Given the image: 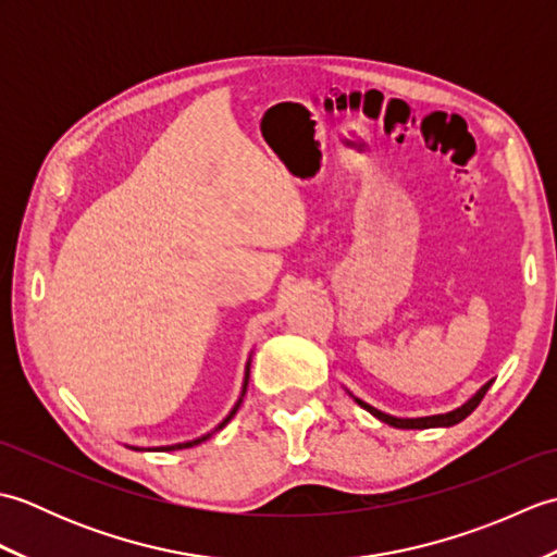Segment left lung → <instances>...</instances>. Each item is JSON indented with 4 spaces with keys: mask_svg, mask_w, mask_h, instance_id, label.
<instances>
[{
    "mask_svg": "<svg viewBox=\"0 0 557 557\" xmlns=\"http://www.w3.org/2000/svg\"><path fill=\"white\" fill-rule=\"evenodd\" d=\"M493 385V381H488V383H483L474 395H471L465 405L461 407H457V409H453V411H445V413H433V417H417V419H401V417H393V413H385V411H381V409H375V407H371L369 401H363V399H359V397H354L349 389V397H354V401H357L359 407H363L366 411L369 413H373V417L377 419V421H383V423H387V425H395V429H437V425H441V429H447V425H455V423H459V421H465L471 411H474L476 407H479V401L483 399V395L488 393V387Z\"/></svg>",
    "mask_w": 557,
    "mask_h": 557,
    "instance_id": "left-lung-1",
    "label": "left lung"
}]
</instances>
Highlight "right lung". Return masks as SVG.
<instances>
[{"label": "right lung", "instance_id": "right-lung-1", "mask_svg": "<svg viewBox=\"0 0 557 557\" xmlns=\"http://www.w3.org/2000/svg\"><path fill=\"white\" fill-rule=\"evenodd\" d=\"M248 373H251V357H248V361H246V371H244V385H242V395H239V399H236V405L232 407V411L227 413V417H224L215 429H212L210 433H206V435H200V437H194V441H186V443H174V445H160V447H134V445H128L132 449H164V453H170V449H184V447H194V445H200L203 441H208V437H212L215 435L218 431H222L224 425H227L232 419H234V413L239 411V407H242V399H244V393H246V385H248Z\"/></svg>", "mask_w": 557, "mask_h": 557}]
</instances>
